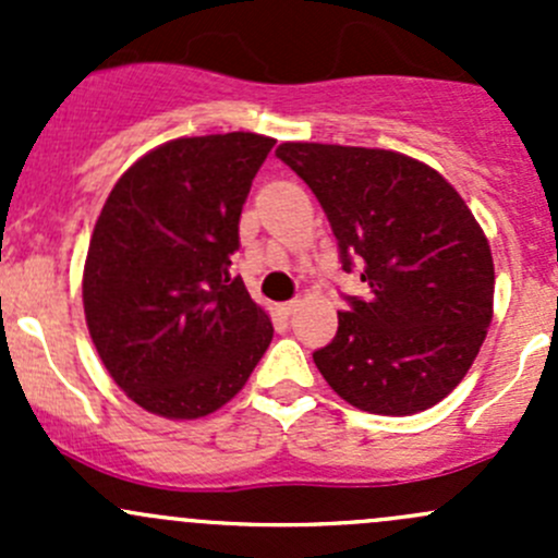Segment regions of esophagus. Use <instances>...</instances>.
Instances as JSON below:
<instances>
[{
  "mask_svg": "<svg viewBox=\"0 0 558 558\" xmlns=\"http://www.w3.org/2000/svg\"><path fill=\"white\" fill-rule=\"evenodd\" d=\"M296 307H300V300L283 302V305H280V313H283V315H294V313H296Z\"/></svg>",
  "mask_w": 558,
  "mask_h": 558,
  "instance_id": "34e87169",
  "label": "esophagus"
}]
</instances>
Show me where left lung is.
<instances>
[{
	"instance_id": "obj_1",
	"label": "left lung",
	"mask_w": 558,
	"mask_h": 558,
	"mask_svg": "<svg viewBox=\"0 0 558 558\" xmlns=\"http://www.w3.org/2000/svg\"><path fill=\"white\" fill-rule=\"evenodd\" d=\"M367 300L348 296L313 362L337 397L375 415H413L446 399L475 362L494 315V258L459 191L397 150L280 143Z\"/></svg>"
}]
</instances>
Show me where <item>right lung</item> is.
I'll return each instance as SVG.
<instances>
[{
  "label": "right lung",
  "mask_w": 558,
  "mask_h": 558,
  "mask_svg": "<svg viewBox=\"0 0 558 558\" xmlns=\"http://www.w3.org/2000/svg\"><path fill=\"white\" fill-rule=\"evenodd\" d=\"M272 145L253 132L170 140L118 178L99 213L83 267L88 335L148 413H216L269 348L272 320L229 267Z\"/></svg>",
  "instance_id": "right-lung-1"
}]
</instances>
